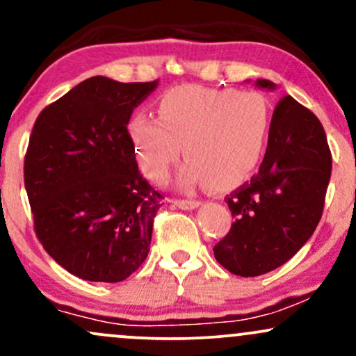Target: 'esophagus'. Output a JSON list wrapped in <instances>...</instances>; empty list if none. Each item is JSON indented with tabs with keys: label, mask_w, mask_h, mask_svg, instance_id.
Segmentation results:
<instances>
[{
	"label": "esophagus",
	"mask_w": 356,
	"mask_h": 356,
	"mask_svg": "<svg viewBox=\"0 0 356 356\" xmlns=\"http://www.w3.org/2000/svg\"><path fill=\"white\" fill-rule=\"evenodd\" d=\"M172 204L175 207H179V209H184V211H191V209H195V207L199 206V201H191V199H174Z\"/></svg>",
	"instance_id": "1"
}]
</instances>
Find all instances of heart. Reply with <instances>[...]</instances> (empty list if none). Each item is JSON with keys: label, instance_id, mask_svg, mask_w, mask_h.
<instances>
[{"label": "heart", "instance_id": "b5f03b06", "mask_svg": "<svg viewBox=\"0 0 356 356\" xmlns=\"http://www.w3.org/2000/svg\"><path fill=\"white\" fill-rule=\"evenodd\" d=\"M159 118L132 113L127 136L142 174L162 184L179 161L187 159L177 184L184 191L207 182L231 189L251 177L268 145L271 113L256 92L179 85L157 99Z\"/></svg>", "mask_w": 356, "mask_h": 356}]
</instances>
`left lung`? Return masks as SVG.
Here are the masks:
<instances>
[{
  "label": "left lung",
  "instance_id": "obj_1",
  "mask_svg": "<svg viewBox=\"0 0 356 356\" xmlns=\"http://www.w3.org/2000/svg\"><path fill=\"white\" fill-rule=\"evenodd\" d=\"M256 85L276 87L261 79ZM330 175L332 152L321 122L293 97L281 99L259 170L224 199L234 222L214 246L220 266L252 277L291 259L320 222Z\"/></svg>",
  "mask_w": 356,
  "mask_h": 356
}]
</instances>
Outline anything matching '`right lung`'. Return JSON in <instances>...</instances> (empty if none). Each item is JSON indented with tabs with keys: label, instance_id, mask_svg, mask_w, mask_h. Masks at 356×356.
<instances>
[{
	"label": "right lung",
	"instance_id": "add662e5",
	"mask_svg": "<svg viewBox=\"0 0 356 356\" xmlns=\"http://www.w3.org/2000/svg\"><path fill=\"white\" fill-rule=\"evenodd\" d=\"M159 81L92 76L42 110L24 155L35 232L61 268L118 283L140 268L164 204L138 172L127 122Z\"/></svg>",
	"mask_w": 356,
	"mask_h": 356
}]
</instances>
